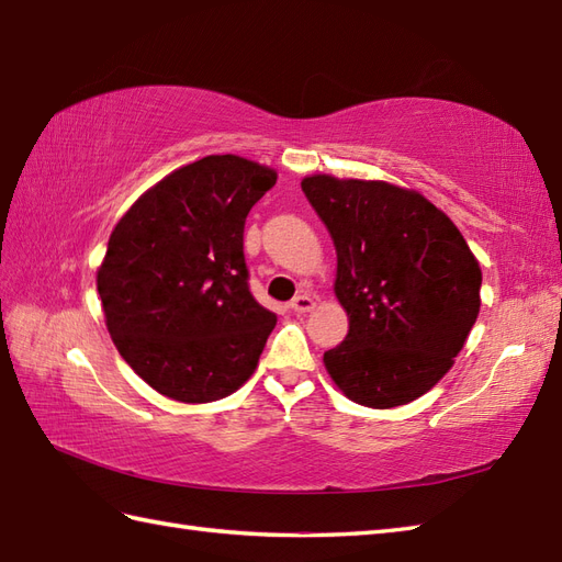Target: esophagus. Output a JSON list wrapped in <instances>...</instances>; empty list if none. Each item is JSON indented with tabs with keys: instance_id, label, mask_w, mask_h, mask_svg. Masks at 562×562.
Returning a JSON list of instances; mask_svg holds the SVG:
<instances>
[{
	"instance_id": "1",
	"label": "esophagus",
	"mask_w": 562,
	"mask_h": 562,
	"mask_svg": "<svg viewBox=\"0 0 562 562\" xmlns=\"http://www.w3.org/2000/svg\"><path fill=\"white\" fill-rule=\"evenodd\" d=\"M290 308L296 314H306V312H312V308H314V300L308 294H296L294 300L290 302Z\"/></svg>"
}]
</instances>
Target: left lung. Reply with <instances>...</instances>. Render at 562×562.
I'll list each match as a JSON object with an SVG mask.
<instances>
[{"mask_svg":"<svg viewBox=\"0 0 562 562\" xmlns=\"http://www.w3.org/2000/svg\"><path fill=\"white\" fill-rule=\"evenodd\" d=\"M302 190L336 246V296L350 318L348 336L324 355L330 379L367 408L420 398L479 318V260L415 190L324 173Z\"/></svg>","mask_w":562,"mask_h":562,"instance_id":"1","label":"left lung"}]
</instances>
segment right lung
<instances>
[{
	"label": "right lung",
	"mask_w": 562,
	"mask_h": 562,
	"mask_svg": "<svg viewBox=\"0 0 562 562\" xmlns=\"http://www.w3.org/2000/svg\"><path fill=\"white\" fill-rule=\"evenodd\" d=\"M274 181L268 166L214 154L166 176L115 224L97 278L105 326L164 396L220 401L254 374L278 316L248 290L244 226Z\"/></svg>",
	"instance_id": "obj_1"
}]
</instances>
